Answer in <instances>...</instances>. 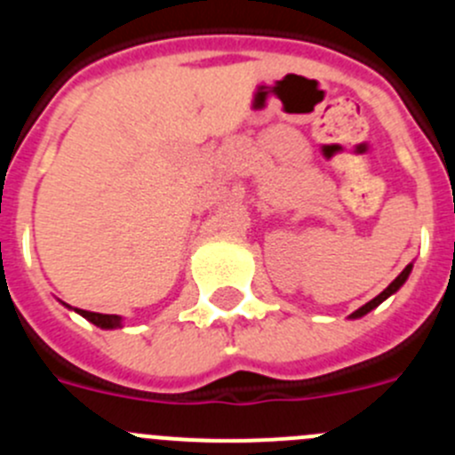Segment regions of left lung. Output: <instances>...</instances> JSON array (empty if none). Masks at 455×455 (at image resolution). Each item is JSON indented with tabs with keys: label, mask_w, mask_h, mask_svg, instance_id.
Instances as JSON below:
<instances>
[{
	"label": "left lung",
	"mask_w": 455,
	"mask_h": 455,
	"mask_svg": "<svg viewBox=\"0 0 455 455\" xmlns=\"http://www.w3.org/2000/svg\"><path fill=\"white\" fill-rule=\"evenodd\" d=\"M411 268H413V262H411V264H407V267H404V271L400 273V275L395 277V280L391 282V284L387 286V289L382 291L380 295H376V298H373V299H369V302L364 304V307H360L358 311H354V313H351V315H349V320H358V317H364V315H367V313H371L373 308H376V307H380V304L385 302L387 298H391V295H394V293H398V291L403 289V284H404V282L409 280V273H411Z\"/></svg>",
	"instance_id": "1"
}]
</instances>
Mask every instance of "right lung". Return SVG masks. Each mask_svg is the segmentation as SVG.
Here are the masks:
<instances>
[{"label": "right lung", "mask_w": 455, "mask_h": 455, "mask_svg": "<svg viewBox=\"0 0 455 455\" xmlns=\"http://www.w3.org/2000/svg\"><path fill=\"white\" fill-rule=\"evenodd\" d=\"M61 304H64L66 308H70V311L79 313L82 317H86L91 324L100 326V329L110 331V329H122V326H124V317L122 315H106V313H92V311H84V308H73L70 304H66V302H61Z\"/></svg>", "instance_id": "right-lung-1"}]
</instances>
